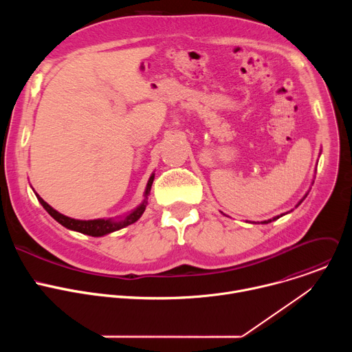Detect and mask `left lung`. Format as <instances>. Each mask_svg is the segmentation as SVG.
<instances>
[{
  "mask_svg": "<svg viewBox=\"0 0 352 352\" xmlns=\"http://www.w3.org/2000/svg\"><path fill=\"white\" fill-rule=\"evenodd\" d=\"M307 195H308V193H307ZM307 195H305V196H304V197H302V199H300V200H299V202H298V205H296V206H295V208H298V206H299V205H300V204H302V200H304V199H305V197H307ZM291 212H292V210H291ZM284 214H287V213H283V214H280V216H276V217H273V219H270V220H265V221H262V224H267V223H272V221H274V220H277V219H280V217H283V216H284ZM255 224H256V223H255Z\"/></svg>",
  "mask_w": 352,
  "mask_h": 352,
  "instance_id": "8db88e82",
  "label": "left lung"
}]
</instances>
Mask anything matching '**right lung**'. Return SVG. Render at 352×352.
<instances>
[{"label":"right lung","mask_w":352,"mask_h":352,"mask_svg":"<svg viewBox=\"0 0 352 352\" xmlns=\"http://www.w3.org/2000/svg\"><path fill=\"white\" fill-rule=\"evenodd\" d=\"M153 179H155V174L150 175V178L147 181V185H146V189H144V200H143V202L133 212H131L128 216H125L121 220H113V219L75 220V219H71V217H67V216L58 213L56 209H53L47 202H44V200L37 193H36V196L38 199V202L41 204V206L47 210V213L52 216L54 220H57L61 226H64L65 228L72 230V231H78V232H82V234L90 235V236H103V235H107L110 232L118 231V230H121L126 226H131V224H133L135 221H138L140 219V216L143 214V212L146 209L147 196L150 193V189H152Z\"/></svg>","instance_id":"right-lung-1"}]
</instances>
